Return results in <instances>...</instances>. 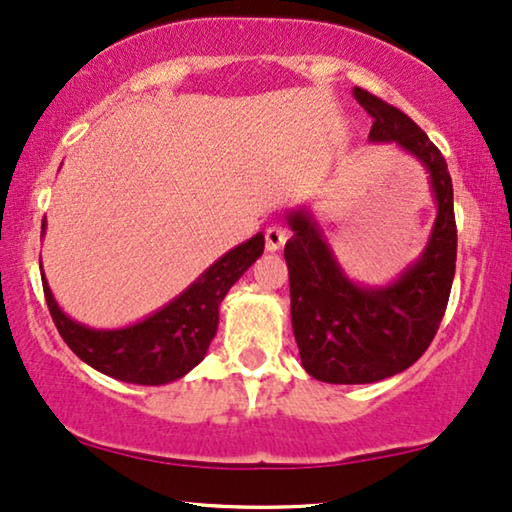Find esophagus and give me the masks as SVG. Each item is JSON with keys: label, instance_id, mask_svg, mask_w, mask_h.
Segmentation results:
<instances>
[{"label": "esophagus", "instance_id": "esophagus-1", "mask_svg": "<svg viewBox=\"0 0 512 512\" xmlns=\"http://www.w3.org/2000/svg\"><path fill=\"white\" fill-rule=\"evenodd\" d=\"M286 242V230L282 226H270L265 228V249L279 251Z\"/></svg>", "mask_w": 512, "mask_h": 512}]
</instances>
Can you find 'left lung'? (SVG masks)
Masks as SVG:
<instances>
[{
    "instance_id": "left-lung-1",
    "label": "left lung",
    "mask_w": 512,
    "mask_h": 512,
    "mask_svg": "<svg viewBox=\"0 0 512 512\" xmlns=\"http://www.w3.org/2000/svg\"><path fill=\"white\" fill-rule=\"evenodd\" d=\"M354 97L373 118L370 142H396L426 167L438 216L424 254L387 286L354 284L307 209L286 216L293 230L284 247L293 335L303 368L331 384L380 382L410 368L443 321L457 268L452 177L443 153L401 109L363 88H354Z\"/></svg>"
}]
</instances>
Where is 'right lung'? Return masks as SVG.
<instances>
[{
    "label": "right lung",
    "instance_id": "add662e5",
    "mask_svg": "<svg viewBox=\"0 0 512 512\" xmlns=\"http://www.w3.org/2000/svg\"><path fill=\"white\" fill-rule=\"evenodd\" d=\"M41 228H46V221ZM263 247V233L254 235L209 265L172 303L139 324L114 331H95L76 324L55 303L46 277H41V284L55 328L81 361L121 382L158 387L179 380L205 359L219 326L221 300L251 263H256Z\"/></svg>",
    "mask_w": 512,
    "mask_h": 512
}]
</instances>
